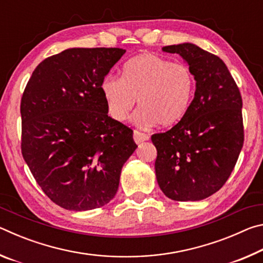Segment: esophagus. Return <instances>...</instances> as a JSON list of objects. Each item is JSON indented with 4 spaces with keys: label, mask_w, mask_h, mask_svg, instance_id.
I'll return each instance as SVG.
<instances>
[{
    "label": "esophagus",
    "mask_w": 263,
    "mask_h": 263,
    "mask_svg": "<svg viewBox=\"0 0 263 263\" xmlns=\"http://www.w3.org/2000/svg\"><path fill=\"white\" fill-rule=\"evenodd\" d=\"M133 139H135L136 144H141L142 141L148 140V136L145 135V133L140 132V131L135 130V132H133Z\"/></svg>",
    "instance_id": "1"
}]
</instances>
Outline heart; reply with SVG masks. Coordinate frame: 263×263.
Here are the masks:
<instances>
[{"label":"heart","mask_w":263,"mask_h":263,"mask_svg":"<svg viewBox=\"0 0 263 263\" xmlns=\"http://www.w3.org/2000/svg\"><path fill=\"white\" fill-rule=\"evenodd\" d=\"M108 114L125 122L138 100L135 121L140 125L173 127L189 111L195 78L182 64H173L153 53H141L123 66L122 78L108 75L101 83Z\"/></svg>","instance_id":"obj_1"}]
</instances>
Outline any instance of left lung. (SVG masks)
I'll use <instances>...</instances> for the list:
<instances>
[{
  "mask_svg": "<svg viewBox=\"0 0 263 263\" xmlns=\"http://www.w3.org/2000/svg\"><path fill=\"white\" fill-rule=\"evenodd\" d=\"M179 54L196 81L184 118L153 135L155 175L173 201H202L219 190L232 173L243 145L242 100L220 58L191 43L162 47Z\"/></svg>",
  "mask_w": 263,
  "mask_h": 263,
  "instance_id": "8db88e82",
  "label": "left lung"
}]
</instances>
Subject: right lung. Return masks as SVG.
I'll return each instance as SVG.
<instances>
[{
	"mask_svg": "<svg viewBox=\"0 0 263 263\" xmlns=\"http://www.w3.org/2000/svg\"><path fill=\"white\" fill-rule=\"evenodd\" d=\"M125 50L73 47L37 66L21 102L22 154L47 197L72 211L108 204L138 146L108 116L101 83Z\"/></svg>",
	"mask_w": 263,
	"mask_h": 263,
	"instance_id": "1",
	"label": "right lung"
}]
</instances>
